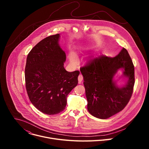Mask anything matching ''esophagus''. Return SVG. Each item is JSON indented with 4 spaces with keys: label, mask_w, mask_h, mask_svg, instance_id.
Returning a JSON list of instances; mask_svg holds the SVG:
<instances>
[{
    "label": "esophagus",
    "mask_w": 149,
    "mask_h": 149,
    "mask_svg": "<svg viewBox=\"0 0 149 149\" xmlns=\"http://www.w3.org/2000/svg\"><path fill=\"white\" fill-rule=\"evenodd\" d=\"M78 83H79V84H81V82H82V79H83V77H82V75H81V74L79 75V76H78Z\"/></svg>",
    "instance_id": "obj_1"
}]
</instances>
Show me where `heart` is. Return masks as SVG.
<instances>
[{
	"label": "heart",
	"instance_id": "heart-1",
	"mask_svg": "<svg viewBox=\"0 0 149 149\" xmlns=\"http://www.w3.org/2000/svg\"><path fill=\"white\" fill-rule=\"evenodd\" d=\"M69 59L70 61L72 63H76L77 62V56L75 53L73 51H71L69 54Z\"/></svg>",
	"mask_w": 149,
	"mask_h": 149
}]
</instances>
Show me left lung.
<instances>
[{
  "instance_id": "left-lung-1",
  "label": "left lung",
  "mask_w": 149,
  "mask_h": 149,
  "mask_svg": "<svg viewBox=\"0 0 149 149\" xmlns=\"http://www.w3.org/2000/svg\"><path fill=\"white\" fill-rule=\"evenodd\" d=\"M119 69L126 79L118 86L114 76ZM80 71L88 101L87 109L95 117L106 119L119 113L129 102L134 85V67L125 48L115 57L101 55L91 61Z\"/></svg>"
}]
</instances>
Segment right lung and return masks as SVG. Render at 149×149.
<instances>
[{"mask_svg":"<svg viewBox=\"0 0 149 149\" xmlns=\"http://www.w3.org/2000/svg\"><path fill=\"white\" fill-rule=\"evenodd\" d=\"M60 34L40 40L29 52L25 71L26 88L32 104L48 115L65 109L67 98L78 84L79 71L63 67L66 55L59 44Z\"/></svg>","mask_w":149,"mask_h":149,"instance_id":"add662e5","label":"right lung"}]
</instances>
